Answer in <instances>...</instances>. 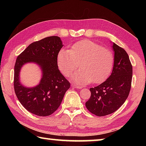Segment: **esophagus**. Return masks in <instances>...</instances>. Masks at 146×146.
Segmentation results:
<instances>
[{"label":"esophagus","mask_w":146,"mask_h":146,"mask_svg":"<svg viewBox=\"0 0 146 146\" xmlns=\"http://www.w3.org/2000/svg\"><path fill=\"white\" fill-rule=\"evenodd\" d=\"M73 87L75 88H76V89H81V88H82V86H79L75 85V84H73Z\"/></svg>","instance_id":"esophagus-1"}]
</instances>
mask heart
I'll return each mask as SVG.
<instances>
[{"mask_svg":"<svg viewBox=\"0 0 146 146\" xmlns=\"http://www.w3.org/2000/svg\"><path fill=\"white\" fill-rule=\"evenodd\" d=\"M73 78L79 84L102 83L110 75L114 55L110 49L89 40L79 41L70 50L62 49L57 55V64L62 73L69 76L78 67Z\"/></svg>","mask_w":146,"mask_h":146,"instance_id":"obj_1","label":"heart"}]
</instances>
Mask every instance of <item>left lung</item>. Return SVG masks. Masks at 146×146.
Here are the masks:
<instances>
[{"label": "left lung", "mask_w": 146, "mask_h": 146, "mask_svg": "<svg viewBox=\"0 0 146 146\" xmlns=\"http://www.w3.org/2000/svg\"><path fill=\"white\" fill-rule=\"evenodd\" d=\"M114 65L111 75L99 86L90 89L91 97L86 102L89 111L103 117L116 111L125 102L131 87L133 68L124 49L113 43Z\"/></svg>", "instance_id": "left-lung-1"}]
</instances>
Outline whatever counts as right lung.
<instances>
[{"instance_id": "1", "label": "right lung", "mask_w": 146, "mask_h": 146, "mask_svg": "<svg viewBox=\"0 0 146 146\" xmlns=\"http://www.w3.org/2000/svg\"><path fill=\"white\" fill-rule=\"evenodd\" d=\"M60 38L51 36L34 42L17 56L14 68V90L19 102L33 114L46 117L57 110L70 83L62 75L57 65V55L62 48ZM28 62L38 63L43 78L36 87L28 88L19 82V70Z\"/></svg>"}]
</instances>
